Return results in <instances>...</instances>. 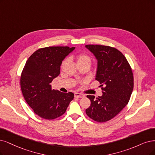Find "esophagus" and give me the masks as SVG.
Instances as JSON below:
<instances>
[{
    "label": "esophagus",
    "instance_id": "1",
    "mask_svg": "<svg viewBox=\"0 0 155 155\" xmlns=\"http://www.w3.org/2000/svg\"><path fill=\"white\" fill-rule=\"evenodd\" d=\"M74 97H76V98H83V97H84V96L81 94V93H74Z\"/></svg>",
    "mask_w": 155,
    "mask_h": 155
}]
</instances>
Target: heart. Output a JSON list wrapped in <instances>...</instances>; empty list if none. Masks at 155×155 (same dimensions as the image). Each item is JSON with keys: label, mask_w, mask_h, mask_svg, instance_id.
I'll list each match as a JSON object with an SVG mask.
<instances>
[{"label": "heart", "mask_w": 155, "mask_h": 155, "mask_svg": "<svg viewBox=\"0 0 155 155\" xmlns=\"http://www.w3.org/2000/svg\"><path fill=\"white\" fill-rule=\"evenodd\" d=\"M77 62L78 65H81V64H89V66L91 64V57L85 54H79L77 55ZM66 61H64L62 62V66L64 64Z\"/></svg>", "instance_id": "heart-1"}]
</instances>
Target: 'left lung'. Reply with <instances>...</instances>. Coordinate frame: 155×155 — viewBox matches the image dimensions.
<instances>
[{"label": "left lung", "instance_id": "8db88e82", "mask_svg": "<svg viewBox=\"0 0 155 155\" xmlns=\"http://www.w3.org/2000/svg\"><path fill=\"white\" fill-rule=\"evenodd\" d=\"M98 61L96 80L101 84L102 96L95 98L87 95L90 107L85 110L94 121H109L128 104L134 89L131 68L124 55L117 49L108 46L85 45Z\"/></svg>", "mask_w": 155, "mask_h": 155}]
</instances>
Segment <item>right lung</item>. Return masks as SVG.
<instances>
[{
  "label": "right lung",
  "instance_id": "obj_1",
  "mask_svg": "<svg viewBox=\"0 0 155 155\" xmlns=\"http://www.w3.org/2000/svg\"><path fill=\"white\" fill-rule=\"evenodd\" d=\"M74 48H39L27 61L20 78L21 92L27 104L39 117L48 120L59 117L65 113L73 100V93L52 89L51 83L60 74L62 61Z\"/></svg>",
  "mask_w": 155,
  "mask_h": 155
}]
</instances>
